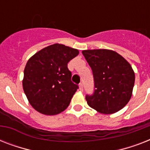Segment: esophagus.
Here are the masks:
<instances>
[{"label":"esophagus","instance_id":"obj_1","mask_svg":"<svg viewBox=\"0 0 150 150\" xmlns=\"http://www.w3.org/2000/svg\"><path fill=\"white\" fill-rule=\"evenodd\" d=\"M79 89L81 91H83V84L82 83H80L79 84Z\"/></svg>","mask_w":150,"mask_h":150}]
</instances>
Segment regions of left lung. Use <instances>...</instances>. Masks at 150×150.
<instances>
[{"label":"left lung","instance_id":"left-lung-1","mask_svg":"<svg viewBox=\"0 0 150 150\" xmlns=\"http://www.w3.org/2000/svg\"><path fill=\"white\" fill-rule=\"evenodd\" d=\"M93 75L94 92L86 95L89 107L101 114L121 110L130 100L135 84L132 66L117 52L106 49L82 50Z\"/></svg>","mask_w":150,"mask_h":150}]
</instances>
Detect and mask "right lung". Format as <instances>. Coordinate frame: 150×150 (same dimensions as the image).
Listing matches in <instances>:
<instances>
[{
  "label": "right lung",
  "instance_id": "add662e5",
  "mask_svg": "<svg viewBox=\"0 0 150 150\" xmlns=\"http://www.w3.org/2000/svg\"><path fill=\"white\" fill-rule=\"evenodd\" d=\"M79 50L55 43L34 54L27 61L22 86L32 107L46 115H55L68 107L79 89L71 82L68 63Z\"/></svg>",
  "mask_w": 150,
  "mask_h": 150
}]
</instances>
